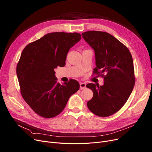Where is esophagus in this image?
<instances>
[{"mask_svg": "<svg viewBox=\"0 0 152 152\" xmlns=\"http://www.w3.org/2000/svg\"><path fill=\"white\" fill-rule=\"evenodd\" d=\"M79 86H80L81 89H84L86 87V84L84 83H79Z\"/></svg>", "mask_w": 152, "mask_h": 152, "instance_id": "esophagus-1", "label": "esophagus"}]
</instances>
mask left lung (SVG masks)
Listing matches in <instances>:
<instances>
[{
    "label": "left lung",
    "mask_w": 152,
    "mask_h": 152,
    "mask_svg": "<svg viewBox=\"0 0 152 152\" xmlns=\"http://www.w3.org/2000/svg\"><path fill=\"white\" fill-rule=\"evenodd\" d=\"M81 35L95 51L96 68L94 74L102 76L104 81L102 86L86 85L94 93L87 107L98 116H111L124 106L134 88L131 53L126 46L106 32L90 31Z\"/></svg>",
    "instance_id": "left-lung-1"
}]
</instances>
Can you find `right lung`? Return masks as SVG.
Segmentation results:
<instances>
[{
	"label": "right lung",
	"mask_w": 152,
	"mask_h": 152,
	"mask_svg": "<svg viewBox=\"0 0 152 152\" xmlns=\"http://www.w3.org/2000/svg\"><path fill=\"white\" fill-rule=\"evenodd\" d=\"M81 39L77 33H51L29 43L23 49L17 75L23 99L36 113L45 118L59 115L71 95L79 89L70 79L61 85L54 71L65 65L70 48Z\"/></svg>",
	"instance_id": "right-lung-1"
}]
</instances>
